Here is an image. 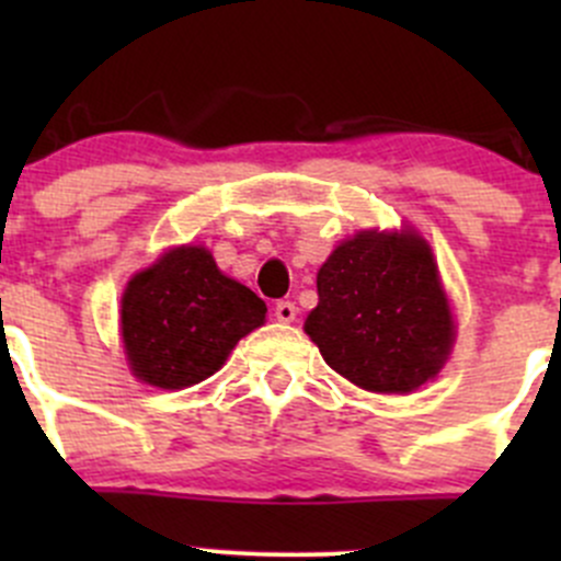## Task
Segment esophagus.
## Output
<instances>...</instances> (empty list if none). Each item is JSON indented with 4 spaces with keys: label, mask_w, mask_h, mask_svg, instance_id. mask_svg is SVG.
Returning <instances> with one entry per match:
<instances>
[{
    "label": "esophagus",
    "mask_w": 561,
    "mask_h": 561,
    "mask_svg": "<svg viewBox=\"0 0 561 561\" xmlns=\"http://www.w3.org/2000/svg\"><path fill=\"white\" fill-rule=\"evenodd\" d=\"M296 314H298V307L293 301H279L274 307V317L279 322H293L296 320Z\"/></svg>",
    "instance_id": "34e87169"
}]
</instances>
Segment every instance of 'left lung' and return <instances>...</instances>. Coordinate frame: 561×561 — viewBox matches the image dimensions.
<instances>
[{"instance_id": "8db88e82", "label": "left lung", "mask_w": 561, "mask_h": 561, "mask_svg": "<svg viewBox=\"0 0 561 561\" xmlns=\"http://www.w3.org/2000/svg\"><path fill=\"white\" fill-rule=\"evenodd\" d=\"M304 331L322 358L375 393H410L448 360L454 317L432 249L415 233H358L317 274Z\"/></svg>"}]
</instances>
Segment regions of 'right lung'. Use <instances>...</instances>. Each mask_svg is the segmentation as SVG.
<instances>
[{"label": "right lung", "mask_w": 561, "mask_h": 561, "mask_svg": "<svg viewBox=\"0 0 561 561\" xmlns=\"http://www.w3.org/2000/svg\"><path fill=\"white\" fill-rule=\"evenodd\" d=\"M263 320V298L225 276L203 247L171 249L133 276L122 298L127 360L138 380L157 388H190L211 377Z\"/></svg>", "instance_id": "right-lung-1"}]
</instances>
